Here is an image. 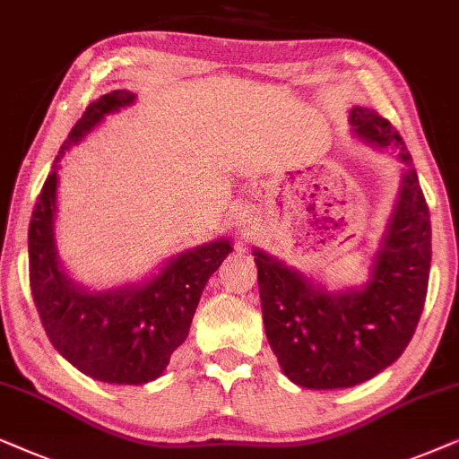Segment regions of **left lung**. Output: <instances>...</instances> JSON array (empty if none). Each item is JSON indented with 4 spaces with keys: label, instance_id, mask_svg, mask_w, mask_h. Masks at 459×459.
I'll return each instance as SVG.
<instances>
[{
    "label": "left lung",
    "instance_id": "1",
    "mask_svg": "<svg viewBox=\"0 0 459 459\" xmlns=\"http://www.w3.org/2000/svg\"><path fill=\"white\" fill-rule=\"evenodd\" d=\"M354 136L399 151V197L371 255L368 281L329 291L277 255L254 249L262 319L283 374L313 390L351 388L393 365L424 310L432 258L430 212L401 134L374 108L352 107Z\"/></svg>",
    "mask_w": 459,
    "mask_h": 459
}]
</instances>
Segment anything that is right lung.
Returning a JSON list of instances; mask_svg holds the SVG:
<instances>
[{"label": "right lung", "mask_w": 459, "mask_h": 459, "mask_svg": "<svg viewBox=\"0 0 459 459\" xmlns=\"http://www.w3.org/2000/svg\"><path fill=\"white\" fill-rule=\"evenodd\" d=\"M134 100V91L113 90L85 108L60 146L29 224L30 293L52 346L82 374L130 386L166 371L186 340L205 283L233 252L222 237L174 255L151 279L113 290H90L65 271L56 246L60 159L107 115Z\"/></svg>", "instance_id": "obj_1"}]
</instances>
